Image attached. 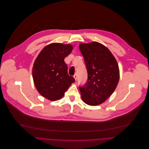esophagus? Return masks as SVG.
<instances>
[{"label": "esophagus", "instance_id": "34e87169", "mask_svg": "<svg viewBox=\"0 0 149 149\" xmlns=\"http://www.w3.org/2000/svg\"><path fill=\"white\" fill-rule=\"evenodd\" d=\"M73 77H74V79H75V81H76V80H77V78H78V76H77V74H75L74 75V76H73Z\"/></svg>", "mask_w": 149, "mask_h": 149}]
</instances>
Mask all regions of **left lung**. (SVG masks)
I'll return each mask as SVG.
<instances>
[{
  "label": "left lung",
  "mask_w": 149,
  "mask_h": 149,
  "mask_svg": "<svg viewBox=\"0 0 149 149\" xmlns=\"http://www.w3.org/2000/svg\"><path fill=\"white\" fill-rule=\"evenodd\" d=\"M88 71V81L79 87L82 100L90 106L103 103L114 91L119 80V69L115 57L102 44L80 43Z\"/></svg>",
  "instance_id": "8db88e82"
}]
</instances>
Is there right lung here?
Instances as JSON below:
<instances>
[{
	"label": "right lung",
	"instance_id": "1",
	"mask_svg": "<svg viewBox=\"0 0 149 149\" xmlns=\"http://www.w3.org/2000/svg\"><path fill=\"white\" fill-rule=\"evenodd\" d=\"M73 48L71 44L50 43L42 49L35 60L32 75L35 88L49 101L60 100L75 81L68 75L64 61Z\"/></svg>",
	"mask_w": 149,
	"mask_h": 149
}]
</instances>
